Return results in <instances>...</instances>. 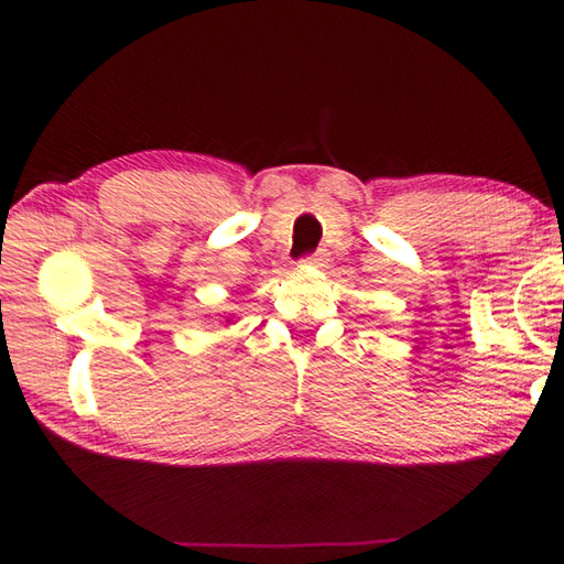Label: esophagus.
<instances>
[{"instance_id":"34e87169","label":"esophagus","mask_w":564,"mask_h":564,"mask_svg":"<svg viewBox=\"0 0 564 564\" xmlns=\"http://www.w3.org/2000/svg\"><path fill=\"white\" fill-rule=\"evenodd\" d=\"M326 261H328L326 248H316V251H311V253L303 256V263L305 265H326Z\"/></svg>"}]
</instances>
